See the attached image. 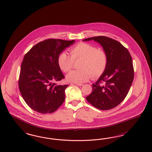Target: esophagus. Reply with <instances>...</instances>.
<instances>
[{"mask_svg": "<svg viewBox=\"0 0 152 152\" xmlns=\"http://www.w3.org/2000/svg\"><path fill=\"white\" fill-rule=\"evenodd\" d=\"M76 85H77V86H82L83 84L81 83H75Z\"/></svg>", "mask_w": 152, "mask_h": 152, "instance_id": "obj_1", "label": "esophagus"}]
</instances>
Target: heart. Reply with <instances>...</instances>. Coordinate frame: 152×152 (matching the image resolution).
Returning <instances> with one entry per match:
<instances>
[{"instance_id":"b5f03b06","label":"heart","mask_w":152,"mask_h":152,"mask_svg":"<svg viewBox=\"0 0 152 152\" xmlns=\"http://www.w3.org/2000/svg\"><path fill=\"white\" fill-rule=\"evenodd\" d=\"M69 51L70 55L66 52L59 54L58 64L62 71L67 73L73 68L74 61L81 59L79 64L80 69L67 75L66 78L70 82L80 83L87 81L91 77L97 78L107 68V54L94 45L80 42L70 48Z\"/></svg>"}]
</instances>
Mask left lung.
Instances as JSON below:
<instances>
[{"label":"left lung","instance_id":"1","mask_svg":"<svg viewBox=\"0 0 152 152\" xmlns=\"http://www.w3.org/2000/svg\"><path fill=\"white\" fill-rule=\"evenodd\" d=\"M103 47L108 56L105 72L92 85V92L86 99L94 107L101 110L113 108L126 97L134 77L132 58L120 42L103 36L90 37Z\"/></svg>","mask_w":152,"mask_h":152}]
</instances>
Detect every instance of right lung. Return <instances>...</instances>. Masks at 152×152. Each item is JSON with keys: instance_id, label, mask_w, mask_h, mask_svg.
<instances>
[{"instance_id": "add662e5", "label": "right lung", "mask_w": 152, "mask_h": 152, "mask_svg": "<svg viewBox=\"0 0 152 152\" xmlns=\"http://www.w3.org/2000/svg\"><path fill=\"white\" fill-rule=\"evenodd\" d=\"M74 40L49 39L35 45L25 54L21 64L18 87L29 107L42 114L55 111L65 100L68 85H57L65 78L58 58Z\"/></svg>"}]
</instances>
